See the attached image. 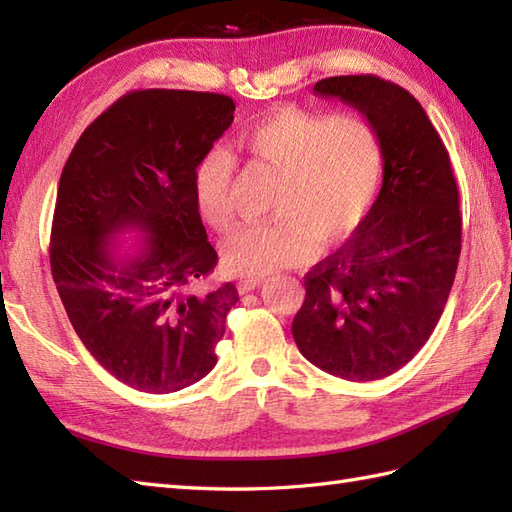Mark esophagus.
I'll list each match as a JSON object with an SVG mask.
<instances>
[{
  "mask_svg": "<svg viewBox=\"0 0 512 512\" xmlns=\"http://www.w3.org/2000/svg\"><path fill=\"white\" fill-rule=\"evenodd\" d=\"M259 284H262V279H242L237 284V290L239 295H246V292H253L255 288H259Z\"/></svg>",
  "mask_w": 512,
  "mask_h": 512,
  "instance_id": "1",
  "label": "esophagus"
}]
</instances>
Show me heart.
I'll return each instance as SVG.
<instances>
[{"label":"heart","mask_w":512,"mask_h":512,"mask_svg":"<svg viewBox=\"0 0 512 512\" xmlns=\"http://www.w3.org/2000/svg\"><path fill=\"white\" fill-rule=\"evenodd\" d=\"M237 145L253 167L279 176L273 224L246 226L226 239L224 266L239 277H264L314 255L356 231L372 209L383 140L363 114H319L279 107L246 127ZM235 162L224 151L206 154L195 169V202L202 220L220 233L237 220Z\"/></svg>","instance_id":"heart-1"}]
</instances>
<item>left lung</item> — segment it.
Wrapping results in <instances>:
<instances>
[{
  "mask_svg": "<svg viewBox=\"0 0 512 512\" xmlns=\"http://www.w3.org/2000/svg\"><path fill=\"white\" fill-rule=\"evenodd\" d=\"M314 92L376 125L383 187L350 242L303 277L292 336L312 365L365 383L407 365L438 325L462 248L460 193L447 147L405 88L352 74Z\"/></svg>",
  "mask_w": 512,
  "mask_h": 512,
  "instance_id": "8db88e82",
  "label": "left lung"
}]
</instances>
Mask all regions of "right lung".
<instances>
[{
  "label": "right lung",
  "mask_w": 512,
  "mask_h": 512,
  "mask_svg": "<svg viewBox=\"0 0 512 512\" xmlns=\"http://www.w3.org/2000/svg\"><path fill=\"white\" fill-rule=\"evenodd\" d=\"M231 96L134 90L76 140L65 162L50 233V268L88 352L121 383L171 394L217 363L228 281L202 288L217 264L195 202V169L233 123ZM146 233L118 260L112 234Z\"/></svg>",
  "instance_id": "obj_1"
}]
</instances>
